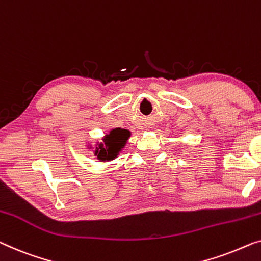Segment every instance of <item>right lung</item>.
I'll list each match as a JSON object with an SVG mask.
<instances>
[{
	"instance_id": "1",
	"label": "right lung",
	"mask_w": 261,
	"mask_h": 261,
	"mask_svg": "<svg viewBox=\"0 0 261 261\" xmlns=\"http://www.w3.org/2000/svg\"><path fill=\"white\" fill-rule=\"evenodd\" d=\"M130 137V132L121 128H115L111 133L106 135L103 139L105 143H97L94 150L95 156L101 161H109L115 159L118 153L126 145L128 138Z\"/></svg>"
}]
</instances>
